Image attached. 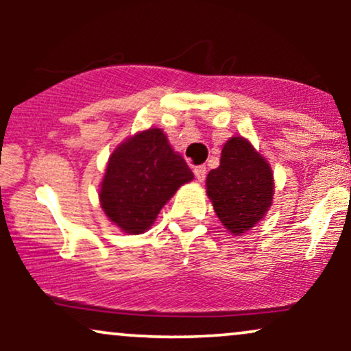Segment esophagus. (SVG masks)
<instances>
[{
	"instance_id": "34e87169",
	"label": "esophagus",
	"mask_w": 351,
	"mask_h": 351,
	"mask_svg": "<svg viewBox=\"0 0 351 351\" xmlns=\"http://www.w3.org/2000/svg\"><path fill=\"white\" fill-rule=\"evenodd\" d=\"M195 176H196V180L199 181H204V178H206V167H204V165H199V167H196L195 168Z\"/></svg>"
}]
</instances>
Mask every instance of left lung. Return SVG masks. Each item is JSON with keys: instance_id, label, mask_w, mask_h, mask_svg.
Listing matches in <instances>:
<instances>
[{"instance_id": "8db88e82", "label": "left lung", "mask_w": 351, "mask_h": 351, "mask_svg": "<svg viewBox=\"0 0 351 351\" xmlns=\"http://www.w3.org/2000/svg\"><path fill=\"white\" fill-rule=\"evenodd\" d=\"M206 193L224 228L231 234L243 236L272 204L271 165L249 140L232 136L224 143L219 167L208 173Z\"/></svg>"}]
</instances>
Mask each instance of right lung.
Here are the masks:
<instances>
[{
	"instance_id": "add662e5",
	"label": "right lung",
	"mask_w": 351,
	"mask_h": 351,
	"mask_svg": "<svg viewBox=\"0 0 351 351\" xmlns=\"http://www.w3.org/2000/svg\"><path fill=\"white\" fill-rule=\"evenodd\" d=\"M193 171L160 128L130 136L108 158L100 184V206L128 234H142Z\"/></svg>"
}]
</instances>
